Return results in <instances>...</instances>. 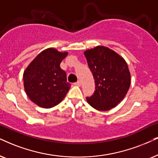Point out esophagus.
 <instances>
[{"label": "esophagus", "mask_w": 158, "mask_h": 158, "mask_svg": "<svg viewBox=\"0 0 158 158\" xmlns=\"http://www.w3.org/2000/svg\"><path fill=\"white\" fill-rule=\"evenodd\" d=\"M73 85H77V86H81V81H76V82L73 84Z\"/></svg>", "instance_id": "esophagus-1"}]
</instances>
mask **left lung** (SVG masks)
<instances>
[{"label": "left lung", "mask_w": 158, "mask_h": 158, "mask_svg": "<svg viewBox=\"0 0 158 158\" xmlns=\"http://www.w3.org/2000/svg\"><path fill=\"white\" fill-rule=\"evenodd\" d=\"M95 79V90L87 97L94 109L108 111L123 101L131 85V73L123 57L108 47L98 46L85 52Z\"/></svg>", "instance_id": "1"}]
</instances>
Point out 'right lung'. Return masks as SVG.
Wrapping results in <instances>:
<instances>
[{
    "label": "right lung",
    "mask_w": 158,
    "mask_h": 158,
    "mask_svg": "<svg viewBox=\"0 0 158 158\" xmlns=\"http://www.w3.org/2000/svg\"><path fill=\"white\" fill-rule=\"evenodd\" d=\"M67 52L49 48L41 52L24 72L25 90L29 98L40 107L52 108L64 98L71 84L60 63Z\"/></svg>",
    "instance_id": "obj_1"
}]
</instances>
